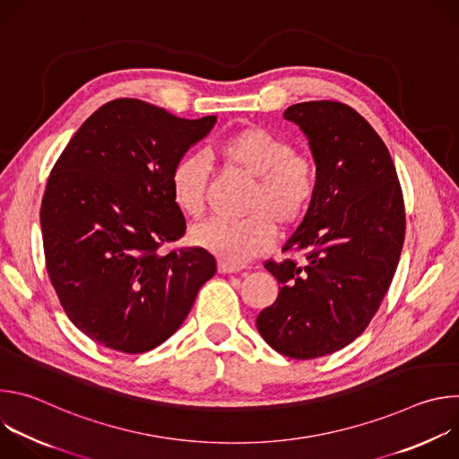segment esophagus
<instances>
[{"label":"esophagus","mask_w":459,"mask_h":459,"mask_svg":"<svg viewBox=\"0 0 459 459\" xmlns=\"http://www.w3.org/2000/svg\"><path fill=\"white\" fill-rule=\"evenodd\" d=\"M239 271H241L239 267L230 265V264H225V261H220V264H218V273H221V274H236V273H239Z\"/></svg>","instance_id":"34e87169"}]
</instances>
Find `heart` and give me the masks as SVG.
I'll return each instance as SVG.
<instances>
[{
    "label": "heart",
    "mask_w": 459,
    "mask_h": 459,
    "mask_svg": "<svg viewBox=\"0 0 459 459\" xmlns=\"http://www.w3.org/2000/svg\"><path fill=\"white\" fill-rule=\"evenodd\" d=\"M214 154L225 167L254 179L245 205L248 216L238 221H205L194 227L192 241L239 267L274 245L276 225L289 229L305 216L316 195V163L308 154L292 151L283 136L255 125L221 138ZM209 179V165L198 154L181 156L174 163L170 195L186 218L198 220L205 214Z\"/></svg>",
    "instance_id": "1"
}]
</instances>
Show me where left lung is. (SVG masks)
I'll use <instances>...</instances> for the list:
<instances>
[{"instance_id": "1", "label": "left lung", "mask_w": 459, "mask_h": 459, "mask_svg": "<svg viewBox=\"0 0 459 459\" xmlns=\"http://www.w3.org/2000/svg\"><path fill=\"white\" fill-rule=\"evenodd\" d=\"M283 116L308 138L317 186L283 247L301 261H265L280 294L255 325L280 354L312 359L352 343L377 312L403 248L405 204L388 149L352 107L305 101Z\"/></svg>"}]
</instances>
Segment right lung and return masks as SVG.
Instances as JSON below:
<instances>
[{
	"mask_svg": "<svg viewBox=\"0 0 459 459\" xmlns=\"http://www.w3.org/2000/svg\"><path fill=\"white\" fill-rule=\"evenodd\" d=\"M214 123L112 100L54 163L39 212L45 265L65 314L92 342L125 354L152 351L216 274L202 247L161 250L186 230L170 170Z\"/></svg>",
	"mask_w": 459,
	"mask_h": 459,
	"instance_id": "add662e5",
	"label": "right lung"
}]
</instances>
